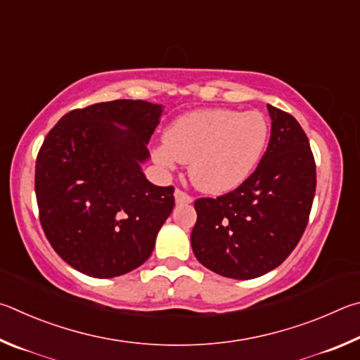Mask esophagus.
<instances>
[{"label":"esophagus","instance_id":"34e87169","mask_svg":"<svg viewBox=\"0 0 360 360\" xmlns=\"http://www.w3.org/2000/svg\"><path fill=\"white\" fill-rule=\"evenodd\" d=\"M174 196H175L176 204H191L193 202V198L190 196V194H186L185 191H181V190H175Z\"/></svg>","mask_w":360,"mask_h":360}]
</instances>
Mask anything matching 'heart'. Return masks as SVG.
Returning a JSON list of instances; mask_svg holds the SVG:
<instances>
[{"label":"heart","instance_id":"b5f03b06","mask_svg":"<svg viewBox=\"0 0 360 360\" xmlns=\"http://www.w3.org/2000/svg\"><path fill=\"white\" fill-rule=\"evenodd\" d=\"M269 122L257 110L202 109L175 118L164 131L153 160L164 169L190 164L198 190L223 194L236 190L255 172L269 142Z\"/></svg>","mask_w":360,"mask_h":360}]
</instances>
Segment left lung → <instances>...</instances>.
Wrapping results in <instances>:
<instances>
[{
  "label": "left lung",
  "instance_id": "8db88e82",
  "mask_svg": "<svg viewBox=\"0 0 360 360\" xmlns=\"http://www.w3.org/2000/svg\"><path fill=\"white\" fill-rule=\"evenodd\" d=\"M267 109L272 131L255 172L234 191L194 202V256L212 272L234 280L267 274L292 253L316 190V166L302 126L274 105Z\"/></svg>",
  "mask_w": 360,
  "mask_h": 360
}]
</instances>
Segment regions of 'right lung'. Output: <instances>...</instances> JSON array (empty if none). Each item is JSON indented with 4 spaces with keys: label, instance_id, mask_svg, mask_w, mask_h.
Returning a JSON list of instances; mask_svg holds the SVG:
<instances>
[{
    "label": "right lung",
    "instance_id": "add662e5",
    "mask_svg": "<svg viewBox=\"0 0 360 360\" xmlns=\"http://www.w3.org/2000/svg\"><path fill=\"white\" fill-rule=\"evenodd\" d=\"M162 105L117 99L66 113L37 153L34 190L47 240L63 261L113 278L148 259L174 209V186L150 184L142 162Z\"/></svg>",
    "mask_w": 360,
    "mask_h": 360
}]
</instances>
